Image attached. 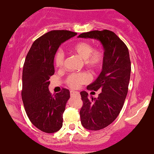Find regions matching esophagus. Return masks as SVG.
Instances as JSON below:
<instances>
[{"label": "esophagus", "instance_id": "34e87169", "mask_svg": "<svg viewBox=\"0 0 154 154\" xmlns=\"http://www.w3.org/2000/svg\"><path fill=\"white\" fill-rule=\"evenodd\" d=\"M70 95L71 96H75V95H76V96H78V95H79V92H77V91H73V90H72V91H70Z\"/></svg>", "mask_w": 154, "mask_h": 154}]
</instances>
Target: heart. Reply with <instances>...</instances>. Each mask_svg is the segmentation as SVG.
I'll return each mask as SVG.
<instances>
[{"mask_svg": "<svg viewBox=\"0 0 154 154\" xmlns=\"http://www.w3.org/2000/svg\"><path fill=\"white\" fill-rule=\"evenodd\" d=\"M71 50L76 54L81 57L85 66L92 69H97L101 66L103 59V50L100 48H92V46L88 42H78L71 46ZM64 52L62 49H58L55 52L54 61L57 68H61L64 62ZM89 79V75L86 72L71 73L67 77L66 83L71 88H76Z\"/></svg>", "mask_w": 154, "mask_h": 154, "instance_id": "b5f03b06", "label": "heart"}]
</instances>
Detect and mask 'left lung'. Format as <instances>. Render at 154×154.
Returning <instances> with one entry per match:
<instances>
[{"label": "left lung", "instance_id": "8db88e82", "mask_svg": "<svg viewBox=\"0 0 154 154\" xmlns=\"http://www.w3.org/2000/svg\"><path fill=\"white\" fill-rule=\"evenodd\" d=\"M78 38L99 40L104 50L101 73L87 87L101 92L97 98H93L85 91L81 92L83 101L80 111L81 124L89 131H99L111 124L122 108L131 77L129 51L124 42L108 30L85 32Z\"/></svg>", "mask_w": 154, "mask_h": 154}]
</instances>
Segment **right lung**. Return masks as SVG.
<instances>
[{
  "label": "right lung",
  "mask_w": 154,
  "mask_h": 154,
  "mask_svg": "<svg viewBox=\"0 0 154 154\" xmlns=\"http://www.w3.org/2000/svg\"><path fill=\"white\" fill-rule=\"evenodd\" d=\"M77 35L56 30L37 38L30 48L23 68L22 100L32 124L45 133H54L62 127V115L69 91L52 95L49 91L50 77L54 73V57L60 45Z\"/></svg>",
  "instance_id": "1"
}]
</instances>
